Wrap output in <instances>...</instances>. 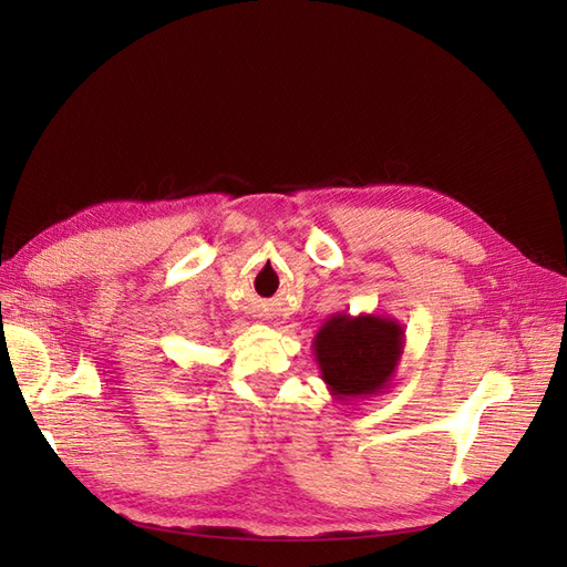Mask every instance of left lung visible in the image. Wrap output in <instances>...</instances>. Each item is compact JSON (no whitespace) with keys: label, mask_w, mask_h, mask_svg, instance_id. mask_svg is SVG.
<instances>
[{"label":"left lung","mask_w":567,"mask_h":567,"mask_svg":"<svg viewBox=\"0 0 567 567\" xmlns=\"http://www.w3.org/2000/svg\"><path fill=\"white\" fill-rule=\"evenodd\" d=\"M404 342V326L398 319L336 312L317 331L312 350L329 392L338 402H352L390 388Z\"/></svg>","instance_id":"1"}]
</instances>
